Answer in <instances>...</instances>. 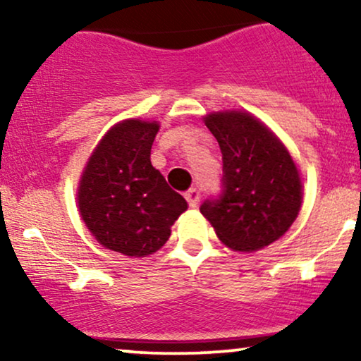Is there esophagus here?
I'll return each instance as SVG.
<instances>
[{
  "label": "esophagus",
  "instance_id": "34e87169",
  "mask_svg": "<svg viewBox=\"0 0 361 361\" xmlns=\"http://www.w3.org/2000/svg\"><path fill=\"white\" fill-rule=\"evenodd\" d=\"M185 198H186V202H188V205L195 209V207L198 205V202H200V192H198L197 188H190L188 192L185 193Z\"/></svg>",
  "mask_w": 361,
  "mask_h": 361
}]
</instances>
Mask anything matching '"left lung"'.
Here are the masks:
<instances>
[{"label":"left lung","mask_w":361,"mask_h":361,"mask_svg":"<svg viewBox=\"0 0 361 361\" xmlns=\"http://www.w3.org/2000/svg\"><path fill=\"white\" fill-rule=\"evenodd\" d=\"M205 126L222 152V190L200 212L224 244L258 251L295 221L302 183L292 156L259 120L246 111H214Z\"/></svg>","instance_id":"8db88e82"}]
</instances>
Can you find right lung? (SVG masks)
I'll list each match as a JSON object with an SVG mask.
<instances>
[{"instance_id":"obj_1","label":"right lung","mask_w":361,"mask_h":361,"mask_svg":"<svg viewBox=\"0 0 361 361\" xmlns=\"http://www.w3.org/2000/svg\"><path fill=\"white\" fill-rule=\"evenodd\" d=\"M156 122L123 120L91 154L78 190L82 221L102 246L126 256L152 255L168 241L186 200L151 164Z\"/></svg>"}]
</instances>
